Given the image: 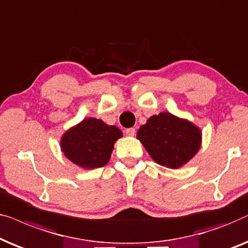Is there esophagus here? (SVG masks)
<instances>
[{"label":"esophagus","instance_id":"esophagus-1","mask_svg":"<svg viewBox=\"0 0 248 248\" xmlns=\"http://www.w3.org/2000/svg\"><path fill=\"white\" fill-rule=\"evenodd\" d=\"M135 134H136V129L135 128H128V129H126L127 136H135Z\"/></svg>","mask_w":248,"mask_h":248}]
</instances>
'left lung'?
<instances>
[{"label": "left lung", "mask_w": 248, "mask_h": 248, "mask_svg": "<svg viewBox=\"0 0 248 248\" xmlns=\"http://www.w3.org/2000/svg\"><path fill=\"white\" fill-rule=\"evenodd\" d=\"M137 140L157 164L178 169L199 152L202 131L186 119L161 112L140 126Z\"/></svg>", "instance_id": "left-lung-1"}]
</instances>
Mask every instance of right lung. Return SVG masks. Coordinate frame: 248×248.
Masks as SVG:
<instances>
[{
  "label": "right lung",
  "mask_w": 248,
  "mask_h": 248,
  "mask_svg": "<svg viewBox=\"0 0 248 248\" xmlns=\"http://www.w3.org/2000/svg\"><path fill=\"white\" fill-rule=\"evenodd\" d=\"M122 131L101 119L87 118L65 131L60 146L65 157L84 169L101 168L108 162L114 143Z\"/></svg>",
  "instance_id": "1"
}]
</instances>
